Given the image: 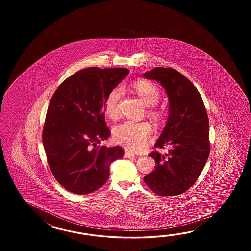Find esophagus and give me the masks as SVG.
I'll use <instances>...</instances> for the list:
<instances>
[{
	"label": "esophagus",
	"mask_w": 251,
	"mask_h": 251,
	"mask_svg": "<svg viewBox=\"0 0 251 251\" xmlns=\"http://www.w3.org/2000/svg\"><path fill=\"white\" fill-rule=\"evenodd\" d=\"M124 156H125L126 158H134L135 154L133 153V152H131V151H125V154H124Z\"/></svg>",
	"instance_id": "obj_1"
}]
</instances>
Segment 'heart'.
Instances as JSON below:
<instances>
[{
	"label": "heart",
	"instance_id": "obj_1",
	"mask_svg": "<svg viewBox=\"0 0 251 251\" xmlns=\"http://www.w3.org/2000/svg\"><path fill=\"white\" fill-rule=\"evenodd\" d=\"M133 89L146 106H149L148 113L156 121L162 118V112L155 107L160 100V92L152 82L139 80L133 84ZM123 96L121 87H116L107 95L105 101V113L111 119L118 118L120 113V102ZM151 135V127L146 121L134 122L126 120L113 128V137L117 144L130 151H137L143 149Z\"/></svg>",
	"mask_w": 251,
	"mask_h": 251
}]
</instances>
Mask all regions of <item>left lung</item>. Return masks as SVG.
<instances>
[{
    "label": "left lung",
    "instance_id": "8db88e82",
    "mask_svg": "<svg viewBox=\"0 0 251 251\" xmlns=\"http://www.w3.org/2000/svg\"><path fill=\"white\" fill-rule=\"evenodd\" d=\"M144 77L159 81L170 100L168 122L155 144L169 152L150 153L156 165L144 180L159 196H177L192 187L208 159V116L198 89L176 70L156 67Z\"/></svg>",
    "mask_w": 251,
    "mask_h": 251
}]
</instances>
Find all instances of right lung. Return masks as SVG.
<instances>
[{"mask_svg":"<svg viewBox=\"0 0 251 251\" xmlns=\"http://www.w3.org/2000/svg\"><path fill=\"white\" fill-rule=\"evenodd\" d=\"M128 74L126 68L80 70L51 98L43 144L54 178L70 192L99 189L108 179L109 164L123 157L122 147L100 144L111 133L105 121L106 99Z\"/></svg>","mask_w":251,"mask_h":251,"instance_id":"right-lung-1","label":"right lung"}]
</instances>
